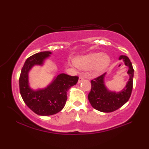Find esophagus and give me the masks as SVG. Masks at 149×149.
Masks as SVG:
<instances>
[{
  "mask_svg": "<svg viewBox=\"0 0 149 149\" xmlns=\"http://www.w3.org/2000/svg\"><path fill=\"white\" fill-rule=\"evenodd\" d=\"M84 80V77L82 76V75H80L79 77V80H78V83H81Z\"/></svg>",
  "mask_w": 149,
  "mask_h": 149,
  "instance_id": "34e87169",
  "label": "esophagus"
}]
</instances>
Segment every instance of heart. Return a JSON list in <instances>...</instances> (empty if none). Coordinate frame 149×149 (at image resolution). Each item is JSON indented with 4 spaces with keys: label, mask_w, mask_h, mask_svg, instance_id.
<instances>
[{
    "label": "heart",
    "mask_w": 149,
    "mask_h": 149,
    "mask_svg": "<svg viewBox=\"0 0 149 149\" xmlns=\"http://www.w3.org/2000/svg\"><path fill=\"white\" fill-rule=\"evenodd\" d=\"M110 62V57L103 55L101 52L92 53L87 56L77 58L74 64L79 68L88 70L93 68L95 74H100L104 71Z\"/></svg>",
    "instance_id": "heart-1"
}]
</instances>
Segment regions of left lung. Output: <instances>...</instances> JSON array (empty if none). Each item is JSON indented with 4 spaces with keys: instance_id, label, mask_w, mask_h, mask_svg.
<instances>
[{
    "instance_id": "left-lung-1",
    "label": "left lung",
    "mask_w": 149,
    "mask_h": 149,
    "mask_svg": "<svg viewBox=\"0 0 149 149\" xmlns=\"http://www.w3.org/2000/svg\"><path fill=\"white\" fill-rule=\"evenodd\" d=\"M119 60H123L125 65L129 68L127 74L130 79L124 89L120 92H113L108 90L104 84L103 74L91 80V89L88 95V99L95 109L102 112H112L122 107L128 101L132 95L133 89V79L134 70L129 58L122 55Z\"/></svg>"
}]
</instances>
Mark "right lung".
Wrapping results in <instances>:
<instances>
[{"instance_id": "obj_1", "label": "right lung", "mask_w": 149, "mask_h": 149, "mask_svg": "<svg viewBox=\"0 0 149 149\" xmlns=\"http://www.w3.org/2000/svg\"><path fill=\"white\" fill-rule=\"evenodd\" d=\"M45 51L32 55L25 62L19 79V92L26 104L35 114L50 116L56 114L64 107L67 91L78 81L77 76L60 74L45 89L33 90L29 85L28 74L35 65H42L44 60L51 54Z\"/></svg>"}]
</instances>
